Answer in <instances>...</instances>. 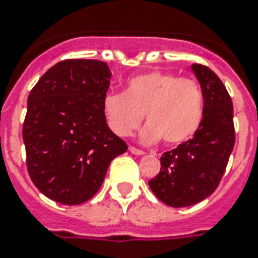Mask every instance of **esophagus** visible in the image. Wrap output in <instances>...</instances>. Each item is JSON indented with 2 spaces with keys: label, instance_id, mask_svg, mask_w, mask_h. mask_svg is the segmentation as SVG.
I'll list each match as a JSON object with an SVG mask.
<instances>
[{
  "label": "esophagus",
  "instance_id": "1",
  "mask_svg": "<svg viewBox=\"0 0 258 258\" xmlns=\"http://www.w3.org/2000/svg\"><path fill=\"white\" fill-rule=\"evenodd\" d=\"M128 150H130V153L135 154V155H143V154H145V151H143V150L137 149V147H134V146H130Z\"/></svg>",
  "mask_w": 258,
  "mask_h": 258
}]
</instances>
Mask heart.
Returning a JSON list of instances; mask_svg holds the SVG:
<instances>
[{
    "mask_svg": "<svg viewBox=\"0 0 258 258\" xmlns=\"http://www.w3.org/2000/svg\"><path fill=\"white\" fill-rule=\"evenodd\" d=\"M204 93L194 79L163 71H150L125 82L124 93H107L103 99L105 121L117 137H127L143 120L141 137L159 139L167 146L182 145L197 133L204 119Z\"/></svg>",
    "mask_w": 258,
    "mask_h": 258,
    "instance_id": "b5f03b06",
    "label": "heart"
}]
</instances>
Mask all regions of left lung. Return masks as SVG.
Returning <instances> with one entry per match:
<instances>
[{
	"label": "left lung",
	"instance_id": "obj_1",
	"mask_svg": "<svg viewBox=\"0 0 258 258\" xmlns=\"http://www.w3.org/2000/svg\"><path fill=\"white\" fill-rule=\"evenodd\" d=\"M204 93V119L194 137L161 157V171L150 188L171 208H186L218 187L234 147L233 103L224 83L210 68L192 64Z\"/></svg>",
	"mask_w": 258,
	"mask_h": 258
}]
</instances>
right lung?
<instances>
[{"instance_id":"right-lung-1","label":"right lung","mask_w":258,"mask_h":258,"mask_svg":"<svg viewBox=\"0 0 258 258\" xmlns=\"http://www.w3.org/2000/svg\"><path fill=\"white\" fill-rule=\"evenodd\" d=\"M109 79L107 62L71 58L54 64L30 91L22 125L26 167L49 200H91L111 161L127 151L103 113Z\"/></svg>"}]
</instances>
